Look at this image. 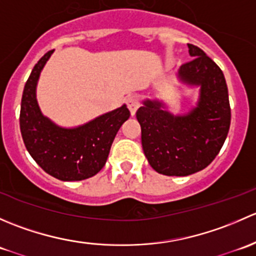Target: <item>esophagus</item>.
<instances>
[{"label":"esophagus","mask_w":256,"mask_h":256,"mask_svg":"<svg viewBox=\"0 0 256 256\" xmlns=\"http://www.w3.org/2000/svg\"><path fill=\"white\" fill-rule=\"evenodd\" d=\"M126 104H128V110H130L131 115H135L136 114V110L138 109V106H140V104H138V99L135 96V95H131V96H128V99H126Z\"/></svg>","instance_id":"1"}]
</instances>
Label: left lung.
I'll return each mask as SVG.
<instances>
[{"label": "left lung", "mask_w": 256, "mask_h": 256, "mask_svg": "<svg viewBox=\"0 0 256 256\" xmlns=\"http://www.w3.org/2000/svg\"><path fill=\"white\" fill-rule=\"evenodd\" d=\"M192 60L178 78L200 86L197 105L184 115H174L158 100H144L136 112L141 142L152 168L166 176H188L206 168L220 151L229 128L230 105L223 72L197 46L188 44Z\"/></svg>", "instance_id": "left-lung-1"}]
</instances>
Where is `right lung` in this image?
I'll use <instances>...</instances> for the list:
<instances>
[{
	"instance_id": "right-lung-1",
	"label": "right lung",
	"mask_w": 256,
	"mask_h": 256,
	"mask_svg": "<svg viewBox=\"0 0 256 256\" xmlns=\"http://www.w3.org/2000/svg\"><path fill=\"white\" fill-rule=\"evenodd\" d=\"M52 53L48 52L38 60L24 85L20 134L27 151L48 174L60 180H86L105 166L114 138L130 118V112L122 105L78 128L56 125L43 115L36 98L40 74Z\"/></svg>"
}]
</instances>
